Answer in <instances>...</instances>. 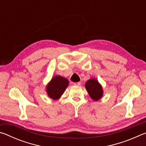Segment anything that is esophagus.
Masks as SVG:
<instances>
[{"label":"esophagus","instance_id":"obj_1","mask_svg":"<svg viewBox=\"0 0 146 146\" xmlns=\"http://www.w3.org/2000/svg\"><path fill=\"white\" fill-rule=\"evenodd\" d=\"M81 84V82H75L74 83V85L75 86H80Z\"/></svg>","mask_w":146,"mask_h":146}]
</instances>
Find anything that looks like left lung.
I'll return each instance as SVG.
<instances>
[{
    "mask_svg": "<svg viewBox=\"0 0 146 146\" xmlns=\"http://www.w3.org/2000/svg\"><path fill=\"white\" fill-rule=\"evenodd\" d=\"M85 87L93 100H98L102 97L103 94L102 86L97 80L93 78L89 80L86 83Z\"/></svg>",
    "mask_w": 146,
    "mask_h": 146,
    "instance_id": "left-lung-1",
    "label": "left lung"
}]
</instances>
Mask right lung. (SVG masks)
<instances>
[{
  "label": "right lung",
  "mask_w": 146,
  "mask_h": 146,
  "mask_svg": "<svg viewBox=\"0 0 146 146\" xmlns=\"http://www.w3.org/2000/svg\"><path fill=\"white\" fill-rule=\"evenodd\" d=\"M68 80L66 78L62 77L60 76H56L52 78L47 86V93L52 99H58L62 95L68 86Z\"/></svg>",
  "instance_id": "obj_1"
}]
</instances>
